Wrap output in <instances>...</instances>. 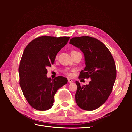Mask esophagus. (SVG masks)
<instances>
[{"mask_svg": "<svg viewBox=\"0 0 132 132\" xmlns=\"http://www.w3.org/2000/svg\"><path fill=\"white\" fill-rule=\"evenodd\" d=\"M68 82H69V83H72L73 82V81L72 80H71V79H69V78H68Z\"/></svg>", "mask_w": 132, "mask_h": 132, "instance_id": "34e87169", "label": "esophagus"}]
</instances>
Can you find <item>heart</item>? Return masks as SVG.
Segmentation results:
<instances>
[{"instance_id": "1", "label": "heart", "mask_w": 132, "mask_h": 132, "mask_svg": "<svg viewBox=\"0 0 132 132\" xmlns=\"http://www.w3.org/2000/svg\"><path fill=\"white\" fill-rule=\"evenodd\" d=\"M67 74L68 75H69V76H70L71 75V73H70V72H69V71H67Z\"/></svg>"}]
</instances>
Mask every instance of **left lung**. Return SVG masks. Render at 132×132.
<instances>
[{
  "label": "left lung",
  "mask_w": 132,
  "mask_h": 132,
  "mask_svg": "<svg viewBox=\"0 0 132 132\" xmlns=\"http://www.w3.org/2000/svg\"><path fill=\"white\" fill-rule=\"evenodd\" d=\"M69 43L80 50L85 67L79 77L90 78L88 85L76 81L75 101L81 109L93 111L104 103L111 94L116 78V68L110 51L102 42L89 36L73 37Z\"/></svg>",
  "instance_id": "8db88e82"
}]
</instances>
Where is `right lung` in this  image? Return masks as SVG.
Wrapping results in <instances>:
<instances>
[{"label": "right lung", "mask_w": 132, "mask_h": 132, "mask_svg": "<svg viewBox=\"0 0 132 132\" xmlns=\"http://www.w3.org/2000/svg\"><path fill=\"white\" fill-rule=\"evenodd\" d=\"M69 38L43 36L30 42L23 51L19 68V84L26 100L36 110L51 109L56 92L68 82L62 76L48 78L47 67L53 64Z\"/></svg>", "instance_id": "obj_1"}]
</instances>
